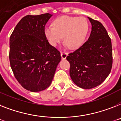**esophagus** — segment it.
I'll return each mask as SVG.
<instances>
[{
	"instance_id": "34e87169",
	"label": "esophagus",
	"mask_w": 121,
	"mask_h": 121,
	"mask_svg": "<svg viewBox=\"0 0 121 121\" xmlns=\"http://www.w3.org/2000/svg\"><path fill=\"white\" fill-rule=\"evenodd\" d=\"M68 53L66 52H61V58L63 60H65L66 59V58L67 57Z\"/></svg>"
}]
</instances>
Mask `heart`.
I'll list each match as a JSON object with an SVG mask.
<instances>
[{"instance_id": "1", "label": "heart", "mask_w": 121, "mask_h": 121, "mask_svg": "<svg viewBox=\"0 0 121 121\" xmlns=\"http://www.w3.org/2000/svg\"><path fill=\"white\" fill-rule=\"evenodd\" d=\"M89 30V23L84 17L61 16L53 22V26L45 28V37L53 47H57L62 41L70 49L81 47Z\"/></svg>"}]
</instances>
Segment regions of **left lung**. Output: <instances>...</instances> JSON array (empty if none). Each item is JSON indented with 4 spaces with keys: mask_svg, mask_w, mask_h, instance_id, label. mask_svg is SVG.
<instances>
[{
    "mask_svg": "<svg viewBox=\"0 0 121 121\" xmlns=\"http://www.w3.org/2000/svg\"><path fill=\"white\" fill-rule=\"evenodd\" d=\"M91 24L88 40L68 55L69 75L74 84L91 89L101 84L109 74L112 65L111 38L99 22L88 17Z\"/></svg>",
    "mask_w": 121,
    "mask_h": 121,
    "instance_id": "8db88e82",
    "label": "left lung"
}]
</instances>
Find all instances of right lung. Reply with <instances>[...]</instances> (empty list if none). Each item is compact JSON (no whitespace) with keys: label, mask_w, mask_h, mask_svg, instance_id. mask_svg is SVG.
Returning <instances> with one entry per match:
<instances>
[{"label":"right lung","mask_w":121,"mask_h":121,"mask_svg":"<svg viewBox=\"0 0 121 121\" xmlns=\"http://www.w3.org/2000/svg\"><path fill=\"white\" fill-rule=\"evenodd\" d=\"M52 15L47 13L24 17L10 37L13 74L23 88L32 92L43 91L50 85L61 58L45 35V26Z\"/></svg>","instance_id":"right-lung-1"}]
</instances>
